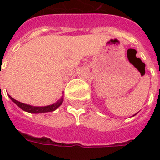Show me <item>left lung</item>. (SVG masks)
I'll list each match as a JSON object with an SVG mask.
<instances>
[{
  "instance_id": "left-lung-1",
  "label": "left lung",
  "mask_w": 160,
  "mask_h": 160,
  "mask_svg": "<svg viewBox=\"0 0 160 160\" xmlns=\"http://www.w3.org/2000/svg\"><path fill=\"white\" fill-rule=\"evenodd\" d=\"M136 114H137V113H136ZM136 114H134V115H136Z\"/></svg>"
}]
</instances>
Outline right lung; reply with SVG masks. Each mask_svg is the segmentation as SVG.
<instances>
[{
  "label": "right lung",
  "instance_id": "1",
  "mask_svg": "<svg viewBox=\"0 0 160 160\" xmlns=\"http://www.w3.org/2000/svg\"><path fill=\"white\" fill-rule=\"evenodd\" d=\"M10 99L15 103L18 106H19L20 109H22L23 111H27L29 113H45V112H50V111H54L55 110H56L57 108L59 107L61 104H62L63 102V98H61V99L57 101L55 104H51V105H47V106H32V105H29V104H26L24 103H21V102H19V101L15 100L14 98H12L11 96H9Z\"/></svg>",
  "mask_w": 160,
  "mask_h": 160
}]
</instances>
